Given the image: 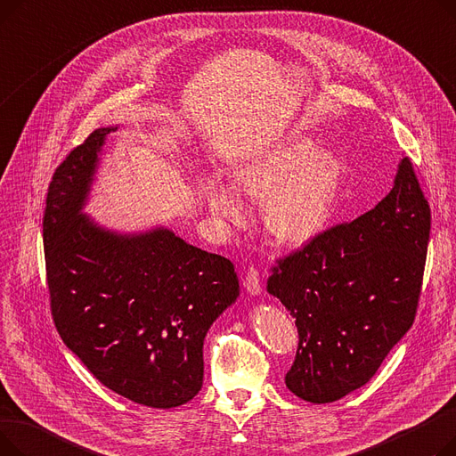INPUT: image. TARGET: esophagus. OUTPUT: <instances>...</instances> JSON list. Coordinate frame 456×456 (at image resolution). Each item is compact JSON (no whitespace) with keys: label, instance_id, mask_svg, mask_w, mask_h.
I'll list each match as a JSON object with an SVG mask.
<instances>
[{"label":"esophagus","instance_id":"34e87169","mask_svg":"<svg viewBox=\"0 0 456 456\" xmlns=\"http://www.w3.org/2000/svg\"><path fill=\"white\" fill-rule=\"evenodd\" d=\"M244 289L248 290V294L251 296H260L262 292V282H260V275L256 268H249L246 277H244Z\"/></svg>","mask_w":456,"mask_h":456}]
</instances>
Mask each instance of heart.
<instances>
[{
    "instance_id": "obj_1",
    "label": "heart",
    "mask_w": 456,
    "mask_h": 456,
    "mask_svg": "<svg viewBox=\"0 0 456 456\" xmlns=\"http://www.w3.org/2000/svg\"><path fill=\"white\" fill-rule=\"evenodd\" d=\"M346 160L308 134H292L256 153L232 172L234 188L207 190L208 212L225 224H242L248 208L240 194L265 205L268 231L282 244L301 246L322 234L337 208Z\"/></svg>"
}]
</instances>
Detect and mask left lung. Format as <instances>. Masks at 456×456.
<instances>
[{
	"label": "left lung",
	"instance_id": "left-lung-1",
	"mask_svg": "<svg viewBox=\"0 0 456 456\" xmlns=\"http://www.w3.org/2000/svg\"><path fill=\"white\" fill-rule=\"evenodd\" d=\"M430 208L412 162L371 210L279 260L268 292L296 318L299 346L284 382L308 403L364 387L414 323Z\"/></svg>",
	"mask_w": 456,
	"mask_h": 456
}]
</instances>
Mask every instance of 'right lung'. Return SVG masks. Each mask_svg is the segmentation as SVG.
I'll list each match as a JSON object with an SVG mask.
<instances>
[{
    "label": "right lung",
    "instance_id": "right-lung-1",
    "mask_svg": "<svg viewBox=\"0 0 456 456\" xmlns=\"http://www.w3.org/2000/svg\"><path fill=\"white\" fill-rule=\"evenodd\" d=\"M95 129L57 167L44 212L52 314L102 385L174 409L203 385V340L240 296L232 262L172 229L116 231L85 214L107 136Z\"/></svg>",
    "mask_w": 456,
    "mask_h": 456
}]
</instances>
